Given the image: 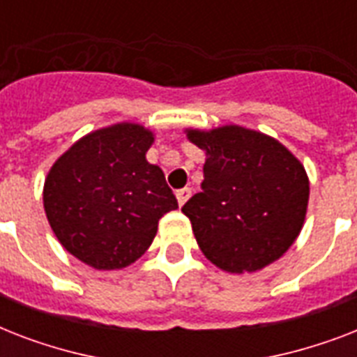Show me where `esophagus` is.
I'll use <instances>...</instances> for the list:
<instances>
[{"label": "esophagus", "mask_w": 357, "mask_h": 357, "mask_svg": "<svg viewBox=\"0 0 357 357\" xmlns=\"http://www.w3.org/2000/svg\"><path fill=\"white\" fill-rule=\"evenodd\" d=\"M190 195H192V190H190L189 187H183V189L176 190V198H178L179 206H183L185 202H187L190 198Z\"/></svg>", "instance_id": "obj_1"}]
</instances>
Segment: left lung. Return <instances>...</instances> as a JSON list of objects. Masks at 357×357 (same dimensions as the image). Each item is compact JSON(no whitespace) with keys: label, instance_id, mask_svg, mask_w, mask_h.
<instances>
[{"label":"left lung","instance_id":"obj_1","mask_svg":"<svg viewBox=\"0 0 357 357\" xmlns=\"http://www.w3.org/2000/svg\"><path fill=\"white\" fill-rule=\"evenodd\" d=\"M187 137L207 157L202 192L181 207L204 255L235 274L280 259L307 211L302 162L276 139L241 126L189 129Z\"/></svg>","mask_w":357,"mask_h":357}]
</instances>
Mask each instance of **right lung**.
Wrapping results in <instances>:
<instances>
[{
    "label": "right lung",
    "mask_w": 357,
    "mask_h": 357,
    "mask_svg": "<svg viewBox=\"0 0 357 357\" xmlns=\"http://www.w3.org/2000/svg\"><path fill=\"white\" fill-rule=\"evenodd\" d=\"M151 142L139 123H114L77 140L47 174V222L92 268L131 265L155 237L159 218L178 209L162 170L146 161Z\"/></svg>",
    "instance_id": "right-lung-1"
}]
</instances>
